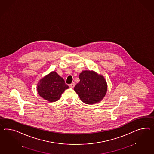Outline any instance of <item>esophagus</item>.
<instances>
[{
    "mask_svg": "<svg viewBox=\"0 0 154 154\" xmlns=\"http://www.w3.org/2000/svg\"><path fill=\"white\" fill-rule=\"evenodd\" d=\"M69 86V87L71 88H73L75 87V83H72L71 84H70Z\"/></svg>",
    "mask_w": 154,
    "mask_h": 154,
    "instance_id": "obj_1",
    "label": "esophagus"
}]
</instances>
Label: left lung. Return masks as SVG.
I'll return each mask as SVG.
<instances>
[{"instance_id": "left-lung-1", "label": "left lung", "mask_w": 154, "mask_h": 154, "mask_svg": "<svg viewBox=\"0 0 154 154\" xmlns=\"http://www.w3.org/2000/svg\"><path fill=\"white\" fill-rule=\"evenodd\" d=\"M79 82L74 88L81 101L85 104L100 102L107 91V84L102 75L93 71H84L79 74Z\"/></svg>"}]
</instances>
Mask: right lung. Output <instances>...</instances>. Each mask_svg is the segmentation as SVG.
Wrapping results in <instances>:
<instances>
[{"mask_svg": "<svg viewBox=\"0 0 154 154\" xmlns=\"http://www.w3.org/2000/svg\"><path fill=\"white\" fill-rule=\"evenodd\" d=\"M68 88L63 78L55 72H52L39 81L37 90L42 98L55 102L60 99L63 92Z\"/></svg>", "mask_w": 154, "mask_h": 154, "instance_id": "1", "label": "right lung"}]
</instances>
